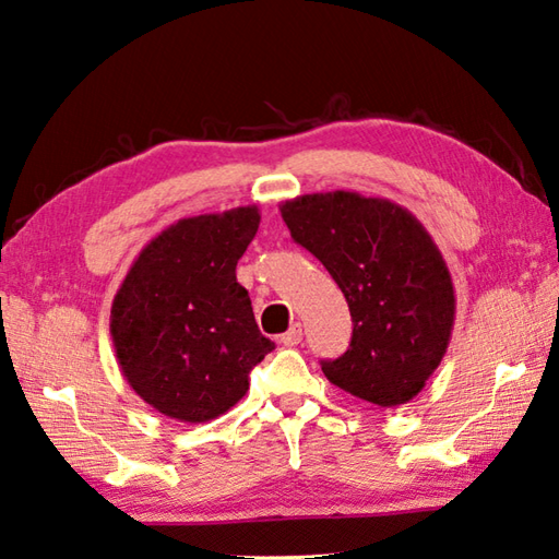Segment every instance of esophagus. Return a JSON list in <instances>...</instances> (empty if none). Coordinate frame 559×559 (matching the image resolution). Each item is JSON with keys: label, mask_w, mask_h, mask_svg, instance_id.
Instances as JSON below:
<instances>
[{"label": "esophagus", "mask_w": 559, "mask_h": 559, "mask_svg": "<svg viewBox=\"0 0 559 559\" xmlns=\"http://www.w3.org/2000/svg\"><path fill=\"white\" fill-rule=\"evenodd\" d=\"M301 337H304V328H301V322H296V325H292L287 332L282 334L280 342H282L284 346H296V344L301 342Z\"/></svg>", "instance_id": "34e87169"}]
</instances>
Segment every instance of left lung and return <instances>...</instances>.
Segmentation results:
<instances>
[{
  "instance_id": "left-lung-1",
  "label": "left lung",
  "mask_w": 559,
  "mask_h": 559,
  "mask_svg": "<svg viewBox=\"0 0 559 559\" xmlns=\"http://www.w3.org/2000/svg\"><path fill=\"white\" fill-rule=\"evenodd\" d=\"M292 237L337 282L352 344L322 373L376 406L412 402L436 373L454 328V284L440 248L406 207L354 191L280 205Z\"/></svg>"
}]
</instances>
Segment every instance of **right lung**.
Returning a JSON list of instances; mask_svg holds the SVG:
<instances>
[{"label":"right lung","mask_w":559,"mask_h":559,"mask_svg":"<svg viewBox=\"0 0 559 559\" xmlns=\"http://www.w3.org/2000/svg\"><path fill=\"white\" fill-rule=\"evenodd\" d=\"M258 225V205L183 217L143 248L115 294L109 332L121 376L167 418L205 424L229 412L275 349L237 282Z\"/></svg>","instance_id":"1"}]
</instances>
